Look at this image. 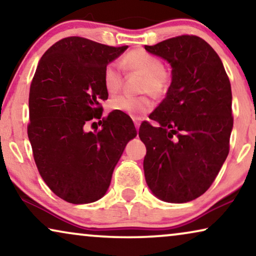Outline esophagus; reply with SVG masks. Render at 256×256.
<instances>
[{"label":"esophagus","instance_id":"1","mask_svg":"<svg viewBox=\"0 0 256 256\" xmlns=\"http://www.w3.org/2000/svg\"><path fill=\"white\" fill-rule=\"evenodd\" d=\"M134 124H135V128H136V130H138V129H140V121H138V120H136V118H134Z\"/></svg>","mask_w":256,"mask_h":256}]
</instances>
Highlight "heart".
I'll use <instances>...</instances> for the list:
<instances>
[{
  "instance_id": "obj_1",
  "label": "heart",
  "mask_w": 256,
  "mask_h": 256,
  "mask_svg": "<svg viewBox=\"0 0 256 256\" xmlns=\"http://www.w3.org/2000/svg\"><path fill=\"white\" fill-rule=\"evenodd\" d=\"M122 66L130 71L143 76L141 90L150 93L154 96H163L169 87V74L163 68V62L158 57L144 50H134L129 52L122 59ZM122 76L114 65H108L104 71V86L110 96L116 94L121 88ZM108 107L112 112L127 114L138 118L152 110V102L146 96L132 98L118 96L110 100Z\"/></svg>"
}]
</instances>
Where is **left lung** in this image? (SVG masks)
Segmentation results:
<instances>
[{"label":"left lung","instance_id":"1","mask_svg":"<svg viewBox=\"0 0 256 256\" xmlns=\"http://www.w3.org/2000/svg\"><path fill=\"white\" fill-rule=\"evenodd\" d=\"M146 50L169 62L166 96L138 136L146 146V182L160 200L182 204L211 186L230 150L232 90L216 52L197 36H180Z\"/></svg>","mask_w":256,"mask_h":256}]
</instances>
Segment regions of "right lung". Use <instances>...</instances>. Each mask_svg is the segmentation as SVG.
I'll return each instance as SVG.
<instances>
[{
  "label": "right lung",
  "mask_w": 256,
  "mask_h": 256,
  "mask_svg": "<svg viewBox=\"0 0 256 256\" xmlns=\"http://www.w3.org/2000/svg\"><path fill=\"white\" fill-rule=\"evenodd\" d=\"M127 48L68 37L45 52L34 72L28 126L34 158L51 191L72 204L106 194L126 146L138 135L132 121L118 112L99 121L100 130L85 127L101 118L100 101L108 99L104 68Z\"/></svg>",
  "instance_id": "add662e5"
}]
</instances>
